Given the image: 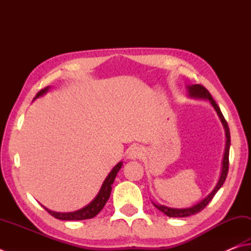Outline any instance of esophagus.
Instances as JSON below:
<instances>
[{
  "instance_id": "1",
  "label": "esophagus",
  "mask_w": 251,
  "mask_h": 251,
  "mask_svg": "<svg viewBox=\"0 0 251 251\" xmlns=\"http://www.w3.org/2000/svg\"><path fill=\"white\" fill-rule=\"evenodd\" d=\"M142 155H143V149H142L140 145L131 146L129 150V153H127V156H129V158L131 159L141 158Z\"/></svg>"
}]
</instances>
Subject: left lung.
<instances>
[{
  "instance_id": "obj_1",
  "label": "left lung",
  "mask_w": 251,
  "mask_h": 251,
  "mask_svg": "<svg viewBox=\"0 0 251 251\" xmlns=\"http://www.w3.org/2000/svg\"><path fill=\"white\" fill-rule=\"evenodd\" d=\"M188 89V95L192 97V98H200V99H207L210 100L211 105L213 106V108L215 109L217 116H219L220 120L222 122V125L224 126L225 130V138H226V144H225V152H224V157H223V163H222V172H221V176L219 181H217L216 186L214 187L213 190L210 193L209 196L205 197L204 199L202 201H200L199 203H197L196 205L187 207V209H173V207H168L165 205H160V204H155V207H157L159 211H162L163 213L166 214L169 217H187L190 216L193 214L199 213L200 211H202L204 207L209 204L210 201L213 199V197L215 196V193L220 190V188L223 186V183L225 181L226 177H227V173H228V156H229V146H230V133H229V127L227 122H226L225 118L222 113L220 107L217 106V103L215 102V100L212 98L211 94L209 93V91L204 87L202 86L200 84H195V85H190V86H187Z\"/></svg>"
}]
</instances>
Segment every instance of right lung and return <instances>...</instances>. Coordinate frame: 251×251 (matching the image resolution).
Segmentation results:
<instances>
[{
  "mask_svg": "<svg viewBox=\"0 0 251 251\" xmlns=\"http://www.w3.org/2000/svg\"><path fill=\"white\" fill-rule=\"evenodd\" d=\"M49 86L46 87L44 89H41V91L37 94L36 98L40 97L42 95H45V94L49 91ZM122 166V162L118 163L115 167L112 168L111 172L108 174V176L106 177L105 181L102 182L101 184V188L100 190H99L98 195L96 196L95 199H94L89 204H87L86 206H84L83 209L81 210H77V211H74V212H68V213H60V212H54V211H51L48 210L47 207H45V210L48 212L50 215H52L55 219L58 220H63V221H82V220H87V219H93V217H95L99 212L102 210V207L105 206L106 202L108 201L110 197V192H111V186L113 181H115L116 176L118 172H119L120 168Z\"/></svg>",
  "mask_w": 251,
  "mask_h": 251,
  "instance_id": "obj_1",
  "label": "right lung"
}]
</instances>
